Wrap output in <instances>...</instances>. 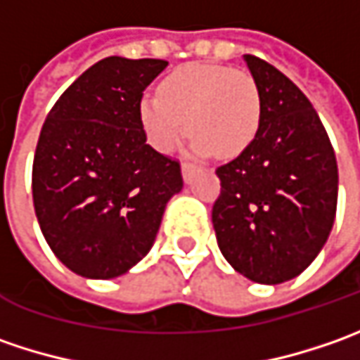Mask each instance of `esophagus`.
Here are the masks:
<instances>
[{
  "instance_id": "obj_1",
  "label": "esophagus",
  "mask_w": 360,
  "mask_h": 360,
  "mask_svg": "<svg viewBox=\"0 0 360 360\" xmlns=\"http://www.w3.org/2000/svg\"><path fill=\"white\" fill-rule=\"evenodd\" d=\"M192 174H194V168H192L190 164H186V162H184V164H182V178H184V182H186V184H190V182H192Z\"/></svg>"
}]
</instances>
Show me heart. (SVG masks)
I'll return each mask as SVG.
<instances>
[{
	"label": "heart",
	"instance_id": "b5f03b06",
	"mask_svg": "<svg viewBox=\"0 0 360 360\" xmlns=\"http://www.w3.org/2000/svg\"><path fill=\"white\" fill-rule=\"evenodd\" d=\"M158 91L140 98L138 114L148 144L160 154H170L186 128L194 156L216 152L220 158H234L255 140L262 105L248 72L186 63L164 77Z\"/></svg>",
	"mask_w": 360,
	"mask_h": 360
}]
</instances>
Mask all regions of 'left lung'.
I'll return each mask as SVG.
<instances>
[{
  "label": "left lung",
  "mask_w": 360,
  "mask_h": 360,
  "mask_svg": "<svg viewBox=\"0 0 360 360\" xmlns=\"http://www.w3.org/2000/svg\"><path fill=\"white\" fill-rule=\"evenodd\" d=\"M260 91V126L238 158L220 166L212 224L230 266L258 284L298 276L335 224L339 170L309 98L274 65L244 56Z\"/></svg>",
  "instance_id": "left-lung-1"
}]
</instances>
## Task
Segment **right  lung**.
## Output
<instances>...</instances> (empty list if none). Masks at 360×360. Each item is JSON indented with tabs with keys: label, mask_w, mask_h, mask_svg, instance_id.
I'll return each instance as SVG.
<instances>
[{
	"label": "right lung",
	"mask_w": 360,
	"mask_h": 360,
	"mask_svg": "<svg viewBox=\"0 0 360 360\" xmlns=\"http://www.w3.org/2000/svg\"><path fill=\"white\" fill-rule=\"evenodd\" d=\"M164 60L94 63L51 108L35 148L32 192L49 248L72 272L116 278L156 240L180 164L146 142L138 104Z\"/></svg>",
	"instance_id": "obj_1"
}]
</instances>
